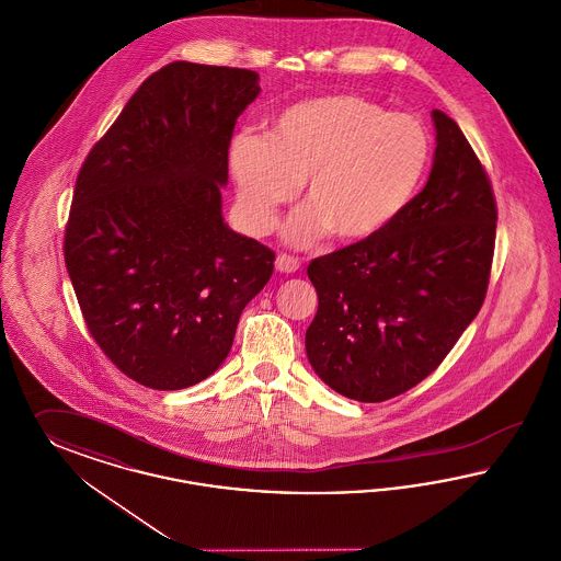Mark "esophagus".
<instances>
[{"label": "esophagus", "mask_w": 561, "mask_h": 561, "mask_svg": "<svg viewBox=\"0 0 561 561\" xmlns=\"http://www.w3.org/2000/svg\"><path fill=\"white\" fill-rule=\"evenodd\" d=\"M275 270L282 271V273H294V271L300 270V261L290 254H277Z\"/></svg>", "instance_id": "1"}]
</instances>
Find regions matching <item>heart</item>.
Here are the masks:
<instances>
[{
    "mask_svg": "<svg viewBox=\"0 0 561 561\" xmlns=\"http://www.w3.org/2000/svg\"><path fill=\"white\" fill-rule=\"evenodd\" d=\"M430 162L420 118L355 93L298 102L273 118L265 139L238 135L229 150L242 215L259 233L305 181L307 208L286 229L294 244L323 233L342 244L376 238L413 202Z\"/></svg>",
    "mask_w": 561,
    "mask_h": 561,
    "instance_id": "obj_1",
    "label": "heart"
}]
</instances>
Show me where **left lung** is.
Listing matches in <instances>:
<instances>
[{"instance_id": "1", "label": "left lung", "mask_w": 561, "mask_h": 561, "mask_svg": "<svg viewBox=\"0 0 561 561\" xmlns=\"http://www.w3.org/2000/svg\"><path fill=\"white\" fill-rule=\"evenodd\" d=\"M426 187L376 238L309 265L319 307L307 330L314 374L337 394L381 403L426 380L480 311L496 202L459 125L432 111Z\"/></svg>"}]
</instances>
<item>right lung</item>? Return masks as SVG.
<instances>
[{
  "label": "right lung",
  "instance_id": "add662e5",
  "mask_svg": "<svg viewBox=\"0 0 561 561\" xmlns=\"http://www.w3.org/2000/svg\"><path fill=\"white\" fill-rule=\"evenodd\" d=\"M259 93L254 70L171 62L79 171L68 277L95 344L141 386L181 390L215 374L270 282L275 252L221 215L229 141Z\"/></svg>",
  "mask_w": 561,
  "mask_h": 561
}]
</instances>
